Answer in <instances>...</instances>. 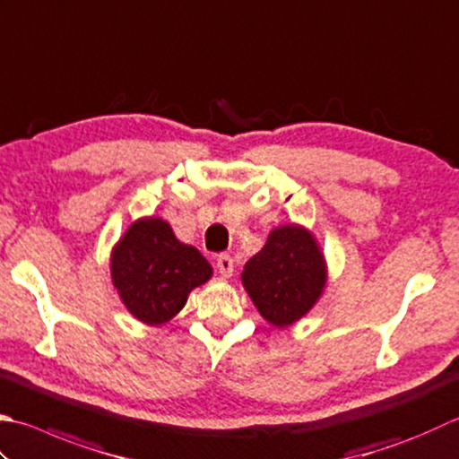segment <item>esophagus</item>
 <instances>
[{"label":"esophagus","instance_id":"esophagus-1","mask_svg":"<svg viewBox=\"0 0 459 459\" xmlns=\"http://www.w3.org/2000/svg\"><path fill=\"white\" fill-rule=\"evenodd\" d=\"M217 268H219V274L222 278H229V276H232V271H235V263H232V258L229 255H219Z\"/></svg>","mask_w":459,"mask_h":459}]
</instances>
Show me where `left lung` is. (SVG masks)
Wrapping results in <instances>:
<instances>
[{"label":"left lung","mask_w":459,"mask_h":459,"mask_svg":"<svg viewBox=\"0 0 459 459\" xmlns=\"http://www.w3.org/2000/svg\"><path fill=\"white\" fill-rule=\"evenodd\" d=\"M240 281L260 316L276 328H289L320 300L328 266L308 229L282 224L271 230L266 245L245 264Z\"/></svg>","instance_id":"obj_1"}]
</instances>
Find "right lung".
<instances>
[{"label": "right lung", "mask_w": 459, "mask_h": 459, "mask_svg": "<svg viewBox=\"0 0 459 459\" xmlns=\"http://www.w3.org/2000/svg\"><path fill=\"white\" fill-rule=\"evenodd\" d=\"M212 276L199 250L175 237L159 217L134 221L111 250V281L134 318L160 326L177 316L188 294Z\"/></svg>", "instance_id": "obj_1"}]
</instances>
